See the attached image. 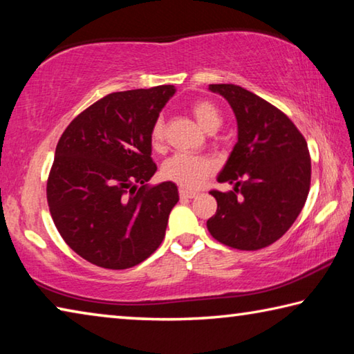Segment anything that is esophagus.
<instances>
[{
    "instance_id": "esophagus-1",
    "label": "esophagus",
    "mask_w": 354,
    "mask_h": 354,
    "mask_svg": "<svg viewBox=\"0 0 354 354\" xmlns=\"http://www.w3.org/2000/svg\"><path fill=\"white\" fill-rule=\"evenodd\" d=\"M179 196H181V198H195L196 192H192L187 189H179Z\"/></svg>"
}]
</instances>
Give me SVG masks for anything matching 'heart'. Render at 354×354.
Here are the masks:
<instances>
[{
    "instance_id": "obj_1",
    "label": "heart",
    "mask_w": 354,
    "mask_h": 354,
    "mask_svg": "<svg viewBox=\"0 0 354 354\" xmlns=\"http://www.w3.org/2000/svg\"><path fill=\"white\" fill-rule=\"evenodd\" d=\"M190 112L198 122L200 127L214 133L221 124V113L218 107L209 100H198L190 104ZM165 127L164 120L158 118L153 123L151 131H149V140L154 149H159L164 143ZM215 171V164L212 159L207 156H195V154H175L170 159L165 160L162 167V175L167 181H171L183 189H196L205 183V179L209 178Z\"/></svg>"
}]
</instances>
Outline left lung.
<instances>
[{
  "mask_svg": "<svg viewBox=\"0 0 354 354\" xmlns=\"http://www.w3.org/2000/svg\"><path fill=\"white\" fill-rule=\"evenodd\" d=\"M237 118L239 140L218 175L234 184L211 190L217 212L207 220L211 236L226 247L254 251L283 237L301 212L310 187L306 139L283 111L234 84H211Z\"/></svg>",
  "mask_w": 354,
  "mask_h": 354,
  "instance_id": "left-lung-1",
  "label": "left lung"
}]
</instances>
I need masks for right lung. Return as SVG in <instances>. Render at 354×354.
Wrapping results in <instances>:
<instances>
[{"label": "right lung", "instance_id": "add662e5", "mask_svg": "<svg viewBox=\"0 0 354 354\" xmlns=\"http://www.w3.org/2000/svg\"><path fill=\"white\" fill-rule=\"evenodd\" d=\"M173 86L109 93L73 118L57 142L46 181L51 217L65 243L93 266L124 270L162 243L179 200L158 170L149 131Z\"/></svg>", "mask_w": 354, "mask_h": 354}]
</instances>
